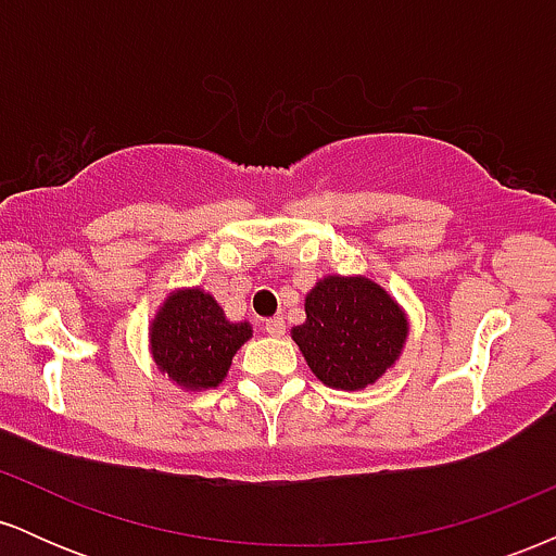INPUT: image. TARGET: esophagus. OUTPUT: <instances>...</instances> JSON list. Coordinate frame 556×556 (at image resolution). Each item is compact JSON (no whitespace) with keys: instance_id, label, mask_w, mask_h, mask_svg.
I'll list each match as a JSON object with an SVG mask.
<instances>
[{"instance_id":"34e87169","label":"esophagus","mask_w":556,"mask_h":556,"mask_svg":"<svg viewBox=\"0 0 556 556\" xmlns=\"http://www.w3.org/2000/svg\"><path fill=\"white\" fill-rule=\"evenodd\" d=\"M264 329H266V334H269V337H282L285 334V321H282V318H269Z\"/></svg>"}]
</instances>
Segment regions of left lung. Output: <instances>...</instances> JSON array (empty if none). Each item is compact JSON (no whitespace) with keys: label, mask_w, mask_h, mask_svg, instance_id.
<instances>
[{"label":"left lung","mask_w":556,"mask_h":556,"mask_svg":"<svg viewBox=\"0 0 556 556\" xmlns=\"http://www.w3.org/2000/svg\"><path fill=\"white\" fill-rule=\"evenodd\" d=\"M407 318L366 277H327L305 298V324L292 329L311 371L327 387L363 389L397 361Z\"/></svg>","instance_id":"left-lung-1"}]
</instances>
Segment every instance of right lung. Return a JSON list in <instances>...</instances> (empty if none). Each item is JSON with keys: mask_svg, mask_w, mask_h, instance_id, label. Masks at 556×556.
Listing matches in <instances>:
<instances>
[{"mask_svg": "<svg viewBox=\"0 0 556 556\" xmlns=\"http://www.w3.org/2000/svg\"><path fill=\"white\" fill-rule=\"evenodd\" d=\"M251 337L245 321H227L225 311L201 290H180L162 305L151 329L156 366L185 389H208L225 379L235 353Z\"/></svg>", "mask_w": 556, "mask_h": 556, "instance_id": "right-lung-1", "label": "right lung"}]
</instances>
